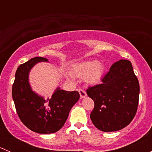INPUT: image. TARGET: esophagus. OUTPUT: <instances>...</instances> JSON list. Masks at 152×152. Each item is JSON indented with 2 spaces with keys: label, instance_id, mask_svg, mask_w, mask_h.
<instances>
[{
  "label": "esophagus",
  "instance_id": "1",
  "mask_svg": "<svg viewBox=\"0 0 152 152\" xmlns=\"http://www.w3.org/2000/svg\"><path fill=\"white\" fill-rule=\"evenodd\" d=\"M79 95H80V97L82 98V99L85 98L86 96H87V93H86V92L84 90H82V89H79Z\"/></svg>",
  "mask_w": 152,
  "mask_h": 152
}]
</instances>
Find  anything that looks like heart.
<instances>
[{
    "mask_svg": "<svg viewBox=\"0 0 152 152\" xmlns=\"http://www.w3.org/2000/svg\"><path fill=\"white\" fill-rule=\"evenodd\" d=\"M73 74L80 79H86L90 85L100 82L104 73V67L97 60L87 61L73 67Z\"/></svg>",
    "mask_w": 152,
    "mask_h": 152,
    "instance_id": "b5f03b06",
    "label": "heart"
}]
</instances>
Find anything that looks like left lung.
Wrapping results in <instances>:
<instances>
[{
	"mask_svg": "<svg viewBox=\"0 0 152 152\" xmlns=\"http://www.w3.org/2000/svg\"><path fill=\"white\" fill-rule=\"evenodd\" d=\"M102 82L87 90V96L94 102L90 118L101 131H118L131 123L137 113L138 79L131 62L120 59L110 67Z\"/></svg>",
	"mask_w": 152,
	"mask_h": 152,
	"instance_id": "1",
	"label": "left lung"
}]
</instances>
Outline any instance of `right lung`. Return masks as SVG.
Wrapping results in <instances>:
<instances>
[{
  "label": "right lung",
  "mask_w": 152,
  "mask_h": 152,
  "mask_svg": "<svg viewBox=\"0 0 152 152\" xmlns=\"http://www.w3.org/2000/svg\"><path fill=\"white\" fill-rule=\"evenodd\" d=\"M48 61L46 58L37 56L20 65L12 85V98L18 117L27 128L39 134L59 131L80 97L78 91L57 88L50 99L45 100L32 91L28 83L31 68L37 62Z\"/></svg>",
  "instance_id": "1"
}]
</instances>
